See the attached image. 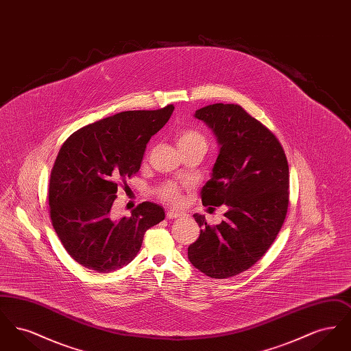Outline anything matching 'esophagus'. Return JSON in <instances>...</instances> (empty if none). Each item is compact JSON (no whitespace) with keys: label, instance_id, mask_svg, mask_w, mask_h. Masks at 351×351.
<instances>
[{"label":"esophagus","instance_id":"esophagus-1","mask_svg":"<svg viewBox=\"0 0 351 351\" xmlns=\"http://www.w3.org/2000/svg\"><path fill=\"white\" fill-rule=\"evenodd\" d=\"M184 217V213L182 212H175V210H168L167 218L168 219H176V218Z\"/></svg>","mask_w":351,"mask_h":351}]
</instances>
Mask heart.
Instances as JSON below:
<instances>
[{
	"instance_id": "obj_1",
	"label": "heart",
	"mask_w": 351,
	"mask_h": 351,
	"mask_svg": "<svg viewBox=\"0 0 351 351\" xmlns=\"http://www.w3.org/2000/svg\"><path fill=\"white\" fill-rule=\"evenodd\" d=\"M176 143L179 150L183 152L186 151H201L205 154L208 149L206 136L196 129H184L176 136ZM158 196L163 201L171 205H180L183 202V189L175 183L163 184L158 191Z\"/></svg>"
}]
</instances>
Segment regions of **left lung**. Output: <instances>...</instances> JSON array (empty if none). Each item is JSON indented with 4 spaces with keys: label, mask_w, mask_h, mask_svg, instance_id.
<instances>
[{
    "label": "left lung",
    "mask_w": 351,
    "mask_h": 351,
    "mask_svg": "<svg viewBox=\"0 0 351 351\" xmlns=\"http://www.w3.org/2000/svg\"><path fill=\"white\" fill-rule=\"evenodd\" d=\"M195 116L221 146L201 201L228 212L218 225L193 216L202 230L188 259L206 276L226 279L254 266L280 232L289 204L288 162L278 138L241 105L213 104Z\"/></svg>",
    "instance_id": "obj_1"
}]
</instances>
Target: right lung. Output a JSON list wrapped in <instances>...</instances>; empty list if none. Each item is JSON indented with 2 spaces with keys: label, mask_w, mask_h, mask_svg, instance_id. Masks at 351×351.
<instances>
[{
  "label": "right lung",
  "mask_w": 351,
  "mask_h": 351,
  "mask_svg": "<svg viewBox=\"0 0 351 351\" xmlns=\"http://www.w3.org/2000/svg\"><path fill=\"white\" fill-rule=\"evenodd\" d=\"M172 112L173 105L122 112L84 126L62 145L49 184L51 222L83 267L110 272L129 265L146 230L165 219L163 208L150 201L130 217L114 218L110 210L118 186L139 171L146 145Z\"/></svg>",
  "instance_id": "1"
}]
</instances>
